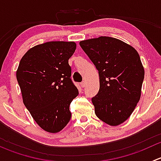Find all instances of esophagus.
<instances>
[{
  "label": "esophagus",
  "instance_id": "esophagus-1",
  "mask_svg": "<svg viewBox=\"0 0 161 161\" xmlns=\"http://www.w3.org/2000/svg\"><path fill=\"white\" fill-rule=\"evenodd\" d=\"M86 81H82V82H81V86H82V88H84V87H86Z\"/></svg>",
  "mask_w": 161,
  "mask_h": 161
}]
</instances>
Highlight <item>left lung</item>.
I'll return each instance as SVG.
<instances>
[{"instance_id": "8db88e82", "label": "left lung", "mask_w": 161, "mask_h": 161, "mask_svg": "<svg viewBox=\"0 0 161 161\" xmlns=\"http://www.w3.org/2000/svg\"><path fill=\"white\" fill-rule=\"evenodd\" d=\"M98 70L100 90L92 98L97 118L117 126L125 121L141 97L144 68L134 47L109 36L79 42Z\"/></svg>"}]
</instances>
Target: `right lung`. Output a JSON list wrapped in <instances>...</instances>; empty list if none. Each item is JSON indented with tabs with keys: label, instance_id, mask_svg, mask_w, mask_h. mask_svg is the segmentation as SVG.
Wrapping results in <instances>:
<instances>
[{
	"label": "right lung",
	"instance_id": "obj_1",
	"mask_svg": "<svg viewBox=\"0 0 161 161\" xmlns=\"http://www.w3.org/2000/svg\"><path fill=\"white\" fill-rule=\"evenodd\" d=\"M75 49V42L36 45L22 57L16 71L25 108L48 132L62 130L71 119L69 106L79 91L71 79L69 59Z\"/></svg>",
	"mask_w": 161,
	"mask_h": 161
}]
</instances>
